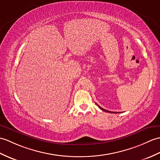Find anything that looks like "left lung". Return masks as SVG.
I'll list each match as a JSON object with an SVG mask.
<instances>
[{
	"mask_svg": "<svg viewBox=\"0 0 160 160\" xmlns=\"http://www.w3.org/2000/svg\"><path fill=\"white\" fill-rule=\"evenodd\" d=\"M98 105V104H97ZM98 106H99V108L100 109H101L102 110H103V111H104V112H110V113H115V112H110V111H108V110H105V109H103V108H102V107H100L99 105H98ZM117 113V112H116Z\"/></svg>",
	"mask_w": 160,
	"mask_h": 160,
	"instance_id": "1",
	"label": "left lung"
}]
</instances>
